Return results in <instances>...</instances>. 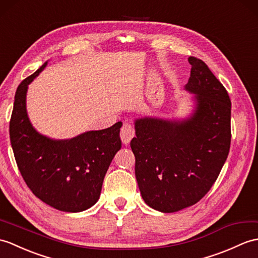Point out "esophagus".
Here are the masks:
<instances>
[{
  "instance_id": "obj_1",
  "label": "esophagus",
  "mask_w": 258,
  "mask_h": 258,
  "mask_svg": "<svg viewBox=\"0 0 258 258\" xmlns=\"http://www.w3.org/2000/svg\"><path fill=\"white\" fill-rule=\"evenodd\" d=\"M135 136V131L128 123H124L121 128V140L124 145H128L131 140Z\"/></svg>"
}]
</instances>
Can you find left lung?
<instances>
[{
    "instance_id": "left-lung-1",
    "label": "left lung",
    "mask_w": 258,
    "mask_h": 258,
    "mask_svg": "<svg viewBox=\"0 0 258 258\" xmlns=\"http://www.w3.org/2000/svg\"><path fill=\"white\" fill-rule=\"evenodd\" d=\"M184 90L192 111L183 118L135 119L131 148L143 200L155 210L172 213L196 205L217 180L230 151L231 100L208 66L189 57Z\"/></svg>"
}]
</instances>
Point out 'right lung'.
Wrapping results in <instances>:
<instances>
[{
    "label": "right lung",
    "instance_id": "add662e5",
    "mask_svg": "<svg viewBox=\"0 0 258 258\" xmlns=\"http://www.w3.org/2000/svg\"><path fill=\"white\" fill-rule=\"evenodd\" d=\"M47 63L16 90L10 122L11 145L24 180L38 199L59 211L81 212L99 200L105 173L122 147V122L67 140L40 134L28 117L26 95L28 85Z\"/></svg>",
    "mask_w": 258,
    "mask_h": 258
}]
</instances>
